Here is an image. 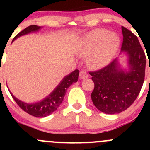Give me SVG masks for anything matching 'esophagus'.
<instances>
[{
    "mask_svg": "<svg viewBox=\"0 0 150 150\" xmlns=\"http://www.w3.org/2000/svg\"><path fill=\"white\" fill-rule=\"evenodd\" d=\"M79 77H80V78H81V79H85V78H88V74L87 72H86L85 70L81 71V72H80Z\"/></svg>",
    "mask_w": 150,
    "mask_h": 150,
    "instance_id": "obj_1",
    "label": "esophagus"
}]
</instances>
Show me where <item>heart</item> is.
I'll return each mask as SVG.
<instances>
[{"instance_id":"heart-1","label":"heart","mask_w":150,"mask_h":150,"mask_svg":"<svg viewBox=\"0 0 150 150\" xmlns=\"http://www.w3.org/2000/svg\"><path fill=\"white\" fill-rule=\"evenodd\" d=\"M120 40L115 33H108L104 29L89 32L81 40L78 51L87 56L88 64L93 69L103 67L110 62L118 51Z\"/></svg>"}]
</instances>
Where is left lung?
<instances>
[{
  "instance_id": "8db88e82",
  "label": "left lung",
  "mask_w": 150,
  "mask_h": 150,
  "mask_svg": "<svg viewBox=\"0 0 150 150\" xmlns=\"http://www.w3.org/2000/svg\"><path fill=\"white\" fill-rule=\"evenodd\" d=\"M122 32L121 50L128 55V71L119 69L115 59L99 70L89 72L94 83L92 102L106 114H117L128 109L139 94L144 81V51L132 32L122 26Z\"/></svg>"
}]
</instances>
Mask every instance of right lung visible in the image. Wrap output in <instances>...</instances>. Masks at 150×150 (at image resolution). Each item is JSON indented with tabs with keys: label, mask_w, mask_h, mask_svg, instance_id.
Listing matches in <instances>:
<instances>
[{
	"label": "right lung",
	"mask_w": 150,
	"mask_h": 150,
	"mask_svg": "<svg viewBox=\"0 0 150 150\" xmlns=\"http://www.w3.org/2000/svg\"><path fill=\"white\" fill-rule=\"evenodd\" d=\"M40 28V27L37 26V25H30L28 28L24 29L20 33H18L13 38V41L17 38L24 35H26L31 32L38 31ZM78 75H79V70L75 69L72 73L63 78L61 83L54 89L52 93H50L49 96H47L46 99L42 100L41 102H37V103L27 104L25 102H21L20 100L16 99L14 96H13L11 93H10L13 100L24 111L34 117H44L51 115V113L57 110L59 106L62 104L63 99H64V95H65L68 88L72 83L78 81Z\"/></svg>",
	"instance_id": "right-lung-1"
}]
</instances>
